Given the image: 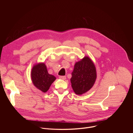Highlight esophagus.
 Listing matches in <instances>:
<instances>
[{"mask_svg":"<svg viewBox=\"0 0 133 133\" xmlns=\"http://www.w3.org/2000/svg\"><path fill=\"white\" fill-rule=\"evenodd\" d=\"M59 78L62 80H65L66 79V76H60L59 77Z\"/></svg>","mask_w":133,"mask_h":133,"instance_id":"1","label":"esophagus"}]
</instances>
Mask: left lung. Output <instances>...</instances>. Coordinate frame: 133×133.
Here are the masks:
<instances>
[{"label":"left lung","instance_id":"8db88e82","mask_svg":"<svg viewBox=\"0 0 133 133\" xmlns=\"http://www.w3.org/2000/svg\"><path fill=\"white\" fill-rule=\"evenodd\" d=\"M97 78L95 65L88 56L75 64L71 78V85L74 92L81 95L89 91L94 85Z\"/></svg>","mask_w":133,"mask_h":133}]
</instances>
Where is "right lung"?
Instances as JSON below:
<instances>
[{
  "label": "right lung",
  "mask_w": 133,
  "mask_h": 133,
  "mask_svg": "<svg viewBox=\"0 0 133 133\" xmlns=\"http://www.w3.org/2000/svg\"><path fill=\"white\" fill-rule=\"evenodd\" d=\"M31 79L35 87L43 93L46 92L56 77L48 73L46 66L44 63L35 64L31 71Z\"/></svg>",
  "instance_id": "add662e5"
}]
</instances>
